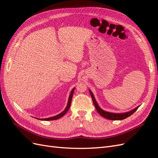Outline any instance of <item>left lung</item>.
Here are the masks:
<instances>
[{"label":"left lung","mask_w":158,"mask_h":158,"mask_svg":"<svg viewBox=\"0 0 158 158\" xmlns=\"http://www.w3.org/2000/svg\"><path fill=\"white\" fill-rule=\"evenodd\" d=\"M89 91L91 97H92V101L94 102L95 107V109H96L97 111L99 113V114H101L102 117L106 118L107 119H109V120L118 121V120H123V119H125L128 117H130L131 114H132L134 113H135L138 109V108L140 107V106H139L136 107V108L131 110V111H129L128 112L122 113H114L106 111L99 106V105L98 104L96 100H95V99L94 98V95L93 93L92 92V91H91L90 89H89Z\"/></svg>","instance_id":"1"}]
</instances>
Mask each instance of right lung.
Masks as SVG:
<instances>
[{"instance_id":"obj_1","label":"right lung","mask_w":158,"mask_h":158,"mask_svg":"<svg viewBox=\"0 0 158 158\" xmlns=\"http://www.w3.org/2000/svg\"><path fill=\"white\" fill-rule=\"evenodd\" d=\"M74 89H75V88H74L73 89H72L71 92L70 94V95H69V98L67 106H66V108L64 109V110L63 112H61L60 113L56 114V115H55L54 117H49V118H36L40 119V120H42V121H53V120H56V119L60 118V117L64 116V114H66V113L69 111V108L70 107V103H71V102H72V98H73V94H74Z\"/></svg>"}]
</instances>
